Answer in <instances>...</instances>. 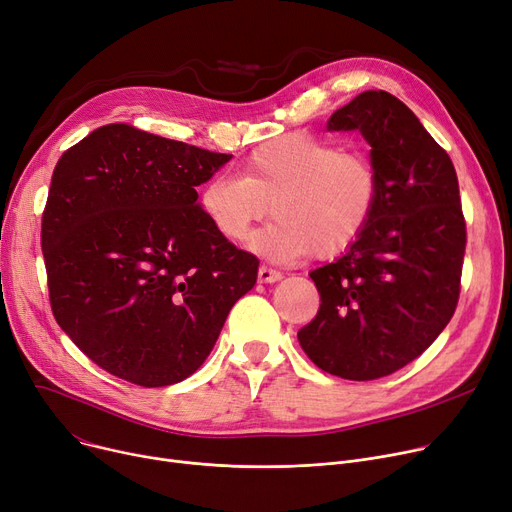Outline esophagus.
<instances>
[{
	"label": "esophagus",
	"mask_w": 512,
	"mask_h": 512,
	"mask_svg": "<svg viewBox=\"0 0 512 512\" xmlns=\"http://www.w3.org/2000/svg\"><path fill=\"white\" fill-rule=\"evenodd\" d=\"M281 279H283V275L275 268H268V266L258 268V283H277Z\"/></svg>",
	"instance_id": "34e87169"
}]
</instances>
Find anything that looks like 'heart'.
Masks as SVG:
<instances>
[{"label": "heart", "instance_id": "b5f03b06", "mask_svg": "<svg viewBox=\"0 0 512 512\" xmlns=\"http://www.w3.org/2000/svg\"><path fill=\"white\" fill-rule=\"evenodd\" d=\"M380 194V169L364 150H347L312 132H291L256 146L239 179L210 177L198 202L229 242H244L270 206L277 219L252 242L260 254L279 262L312 252L318 260H335L364 237Z\"/></svg>", "mask_w": 512, "mask_h": 512}]
</instances>
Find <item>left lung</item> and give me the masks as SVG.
I'll use <instances>...</instances> for the list:
<instances>
[{"label":"left lung","instance_id":"1","mask_svg":"<svg viewBox=\"0 0 512 512\" xmlns=\"http://www.w3.org/2000/svg\"><path fill=\"white\" fill-rule=\"evenodd\" d=\"M328 130L364 134L382 194L364 237L310 273L320 308L297 339L320 370L376 380L422 355L457 310L467 246L459 179L446 150L386 90L357 95Z\"/></svg>","mask_w":512,"mask_h":512}]
</instances>
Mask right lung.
Returning a JSON list of instances; mask_svg holds the SVG:
<instances>
[{
	"label": "right lung",
	"instance_id": "right-lung-1",
	"mask_svg": "<svg viewBox=\"0 0 512 512\" xmlns=\"http://www.w3.org/2000/svg\"><path fill=\"white\" fill-rule=\"evenodd\" d=\"M229 159L128 124L59 157L41 221L51 312L105 372L144 388L186 380L254 287L258 258L196 202Z\"/></svg>",
	"mask_w": 512,
	"mask_h": 512
}]
</instances>
